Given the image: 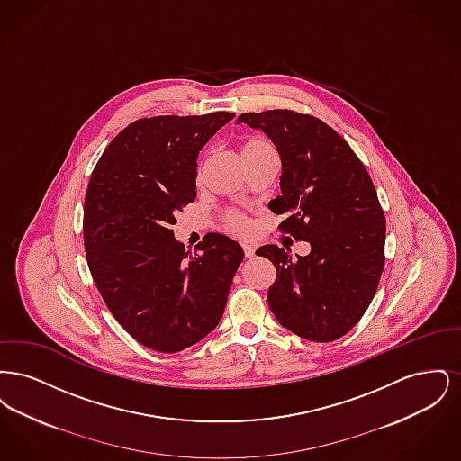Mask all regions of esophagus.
<instances>
[{
    "label": "esophagus",
    "instance_id": "esophagus-1",
    "mask_svg": "<svg viewBox=\"0 0 461 461\" xmlns=\"http://www.w3.org/2000/svg\"><path fill=\"white\" fill-rule=\"evenodd\" d=\"M243 254H245V258H254L256 256V247L254 245H243Z\"/></svg>",
    "mask_w": 461,
    "mask_h": 461
}]
</instances>
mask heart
Segmentation results:
<instances>
[{
  "label": "heart",
  "instance_id": "heart-1",
  "mask_svg": "<svg viewBox=\"0 0 461 461\" xmlns=\"http://www.w3.org/2000/svg\"><path fill=\"white\" fill-rule=\"evenodd\" d=\"M271 149H273V145H271L267 140L259 138V136H252V138H249V140L243 141L240 152L241 157H250V155L259 154V152H263V150H271ZM200 171H202V166H200L198 173H200ZM224 228H226L228 231H231V233H245V231H247V221L243 220L240 214H237V212H230V214L224 218Z\"/></svg>",
  "mask_w": 461,
  "mask_h": 461
}]
</instances>
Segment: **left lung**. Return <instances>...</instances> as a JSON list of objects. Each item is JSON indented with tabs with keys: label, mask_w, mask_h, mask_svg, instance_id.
Instances as JSON below:
<instances>
[{
	"label": "left lung",
	"mask_w": 461,
	"mask_h": 461,
	"mask_svg": "<svg viewBox=\"0 0 461 461\" xmlns=\"http://www.w3.org/2000/svg\"><path fill=\"white\" fill-rule=\"evenodd\" d=\"M241 122L266 132L282 158V194L267 203L286 216L280 230L311 245L297 259L286 247L258 249L276 267L269 309L306 340H337L370 306L385 263V220L372 177L348 141L312 115L247 112Z\"/></svg>",
	"instance_id": "left-lung-1"
}]
</instances>
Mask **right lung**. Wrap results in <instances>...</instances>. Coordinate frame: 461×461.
<instances>
[{"mask_svg": "<svg viewBox=\"0 0 461 461\" xmlns=\"http://www.w3.org/2000/svg\"><path fill=\"white\" fill-rule=\"evenodd\" d=\"M233 117L140 119L110 141L89 179L91 276L119 325L149 349L183 351L216 329L243 261L226 235H205L190 254L173 231L176 214L197 197L200 150Z\"/></svg>", "mask_w": 461, "mask_h": 461, "instance_id": "obj_1", "label": "right lung"}]
</instances>
